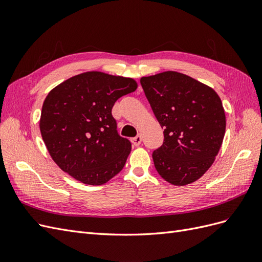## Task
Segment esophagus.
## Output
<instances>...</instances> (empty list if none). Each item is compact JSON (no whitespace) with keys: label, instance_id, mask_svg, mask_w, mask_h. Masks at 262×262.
<instances>
[{"label":"esophagus","instance_id":"obj_1","mask_svg":"<svg viewBox=\"0 0 262 262\" xmlns=\"http://www.w3.org/2000/svg\"><path fill=\"white\" fill-rule=\"evenodd\" d=\"M131 142H132V144L134 146H139L141 144V142H142V138H141V136H137L136 138L131 139Z\"/></svg>","mask_w":262,"mask_h":262}]
</instances>
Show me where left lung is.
<instances>
[{
	"instance_id": "8db88e82",
	"label": "left lung",
	"mask_w": 262,
	"mask_h": 262,
	"mask_svg": "<svg viewBox=\"0 0 262 262\" xmlns=\"http://www.w3.org/2000/svg\"><path fill=\"white\" fill-rule=\"evenodd\" d=\"M142 89L164 129L152 156L160 176L175 186L199 179L214 162L225 134V113L211 87L173 71L142 77Z\"/></svg>"
}]
</instances>
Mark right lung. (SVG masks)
Here are the masks:
<instances>
[{
	"label": "right lung",
	"mask_w": 262,
	"mask_h": 262,
	"mask_svg": "<svg viewBox=\"0 0 262 262\" xmlns=\"http://www.w3.org/2000/svg\"><path fill=\"white\" fill-rule=\"evenodd\" d=\"M137 87L130 77L93 71L69 78L48 94L40 132L63 171L83 184L98 186L122 170L131 142L119 136L112 110Z\"/></svg>",
	"instance_id": "1"
}]
</instances>
